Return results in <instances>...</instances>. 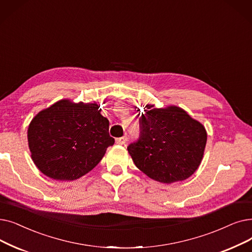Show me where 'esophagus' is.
Instances as JSON below:
<instances>
[{
  "label": "esophagus",
  "mask_w": 252,
  "mask_h": 252,
  "mask_svg": "<svg viewBox=\"0 0 252 252\" xmlns=\"http://www.w3.org/2000/svg\"><path fill=\"white\" fill-rule=\"evenodd\" d=\"M126 141H127V137H126V136H124V137L117 138V139L115 140L116 144H118V145H124Z\"/></svg>",
  "instance_id": "obj_1"
}]
</instances>
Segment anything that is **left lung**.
Masks as SVG:
<instances>
[{"instance_id":"obj_1","label":"left lung","mask_w":252,"mask_h":252,"mask_svg":"<svg viewBox=\"0 0 252 252\" xmlns=\"http://www.w3.org/2000/svg\"><path fill=\"white\" fill-rule=\"evenodd\" d=\"M139 139L127 146L136 167L153 180L173 183L190 177L202 161L207 132L177 106L146 105Z\"/></svg>"}]
</instances>
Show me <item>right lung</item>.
<instances>
[{
    "mask_svg": "<svg viewBox=\"0 0 252 252\" xmlns=\"http://www.w3.org/2000/svg\"><path fill=\"white\" fill-rule=\"evenodd\" d=\"M96 103L61 100L40 111L28 128L31 157L54 180L71 181L92 171L114 139Z\"/></svg>",
    "mask_w": 252,
    "mask_h": 252,
    "instance_id": "obj_1",
    "label": "right lung"
}]
</instances>
